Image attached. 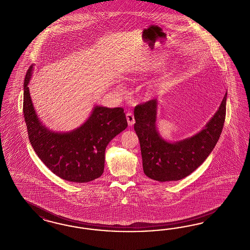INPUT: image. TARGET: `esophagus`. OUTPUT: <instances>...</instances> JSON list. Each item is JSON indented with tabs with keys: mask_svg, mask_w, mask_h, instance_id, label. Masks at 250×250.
<instances>
[{
	"mask_svg": "<svg viewBox=\"0 0 250 250\" xmlns=\"http://www.w3.org/2000/svg\"><path fill=\"white\" fill-rule=\"evenodd\" d=\"M125 115H126V120H127V123H128V125L129 126L133 125L135 124V118H134L133 113L131 111H128V112H126Z\"/></svg>",
	"mask_w": 250,
	"mask_h": 250,
	"instance_id": "1",
	"label": "esophagus"
}]
</instances>
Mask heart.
I'll list each match as a JSON object with an SVG mask.
<instances>
[{
    "label": "heart",
    "instance_id": "heart-1",
    "mask_svg": "<svg viewBox=\"0 0 250 250\" xmlns=\"http://www.w3.org/2000/svg\"><path fill=\"white\" fill-rule=\"evenodd\" d=\"M162 64L159 61H154V62H151L148 65H143L142 67H135L133 69H131V71H140L141 69L143 71H150V70H154L156 69H158L160 67V65Z\"/></svg>",
    "mask_w": 250,
    "mask_h": 250
}]
</instances>
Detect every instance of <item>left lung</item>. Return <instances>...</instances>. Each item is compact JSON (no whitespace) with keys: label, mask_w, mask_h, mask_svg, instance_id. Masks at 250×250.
I'll list each match as a JSON object with an SVG mask.
<instances>
[{"label":"left lung","mask_w":250,"mask_h":250,"mask_svg":"<svg viewBox=\"0 0 250 250\" xmlns=\"http://www.w3.org/2000/svg\"><path fill=\"white\" fill-rule=\"evenodd\" d=\"M226 99L227 94L204 129L190 139L176 143L163 140L156 130L157 100L137 105L134 128L140 140L145 175L161 182L180 180L200 167L220 139L226 115Z\"/></svg>","instance_id":"obj_1"}]
</instances>
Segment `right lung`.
Masks as SVG:
<instances>
[{"label":"right lung","instance_id":"right-lung-1","mask_svg":"<svg viewBox=\"0 0 250 250\" xmlns=\"http://www.w3.org/2000/svg\"><path fill=\"white\" fill-rule=\"evenodd\" d=\"M32 66L24 81L23 113L30 144L42 162L63 180L83 183L100 178L105 150L110 140L127 127L123 108L96 106L87 121L70 133H55L41 123L30 100L28 84Z\"/></svg>","mask_w":250,"mask_h":250}]
</instances>
